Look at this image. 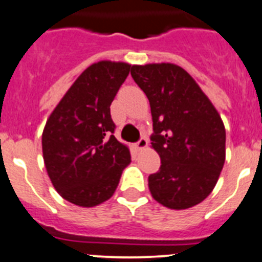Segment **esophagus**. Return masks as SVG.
I'll return each instance as SVG.
<instances>
[{"label":"esophagus","mask_w":262,"mask_h":262,"mask_svg":"<svg viewBox=\"0 0 262 262\" xmlns=\"http://www.w3.org/2000/svg\"><path fill=\"white\" fill-rule=\"evenodd\" d=\"M147 138L146 137H141L140 140H138V142L136 143V147L138 148V150H142V148H145L146 146H147Z\"/></svg>","instance_id":"obj_1"}]
</instances>
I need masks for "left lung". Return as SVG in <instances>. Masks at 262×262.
Returning a JSON list of instances; mask_svg holds the SVG:
<instances>
[{
    "mask_svg": "<svg viewBox=\"0 0 262 262\" xmlns=\"http://www.w3.org/2000/svg\"><path fill=\"white\" fill-rule=\"evenodd\" d=\"M152 116L150 140L160 168L148 176L154 200L183 210L204 201L215 187L226 158V130L218 111L183 68L133 65Z\"/></svg>",
    "mask_w": 262,
    "mask_h": 262,
    "instance_id": "1",
    "label": "left lung"
}]
</instances>
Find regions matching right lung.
<instances>
[{"label": "right lung", "mask_w": 262, "mask_h": 262, "mask_svg": "<svg viewBox=\"0 0 262 262\" xmlns=\"http://www.w3.org/2000/svg\"><path fill=\"white\" fill-rule=\"evenodd\" d=\"M125 62L99 61L75 79L44 126L47 172L67 201L93 207L112 197L130 152L116 140L111 103L130 72Z\"/></svg>", "instance_id": "obj_1"}]
</instances>
